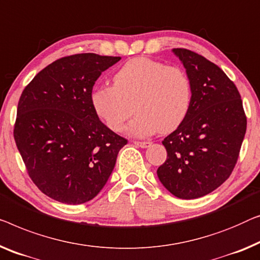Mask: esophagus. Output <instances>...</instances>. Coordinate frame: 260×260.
<instances>
[{
	"label": "esophagus",
	"mask_w": 260,
	"mask_h": 260,
	"mask_svg": "<svg viewBox=\"0 0 260 260\" xmlns=\"http://www.w3.org/2000/svg\"><path fill=\"white\" fill-rule=\"evenodd\" d=\"M134 144L136 145V146H138V148L145 149V148H150L152 143L151 142H138V141H135Z\"/></svg>",
	"instance_id": "esophagus-1"
}]
</instances>
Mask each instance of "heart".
<instances>
[{
  "label": "heart",
  "mask_w": 260,
  "mask_h": 260,
  "mask_svg": "<svg viewBox=\"0 0 260 260\" xmlns=\"http://www.w3.org/2000/svg\"><path fill=\"white\" fill-rule=\"evenodd\" d=\"M90 101L97 116L117 133L136 104L138 114L125 130L143 138L158 130L169 133L184 121L191 103V83L180 68L136 57L115 74L114 84L93 88Z\"/></svg>",
  "instance_id": "heart-1"
}]
</instances>
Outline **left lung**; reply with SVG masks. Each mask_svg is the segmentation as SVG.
<instances>
[{
  "mask_svg": "<svg viewBox=\"0 0 260 260\" xmlns=\"http://www.w3.org/2000/svg\"><path fill=\"white\" fill-rule=\"evenodd\" d=\"M191 83L186 117L161 142L167 160L157 170L177 198L194 199L220 186L235 168L246 133L238 89L219 67L187 49H172Z\"/></svg>",
  "mask_w": 260,
  "mask_h": 260,
  "instance_id": "left-lung-1",
  "label": "left lung"
}]
</instances>
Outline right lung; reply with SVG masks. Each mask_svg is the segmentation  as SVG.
<instances>
[{
  "label": "right lung",
  "instance_id": "obj_1",
  "mask_svg": "<svg viewBox=\"0 0 260 260\" xmlns=\"http://www.w3.org/2000/svg\"><path fill=\"white\" fill-rule=\"evenodd\" d=\"M121 57L67 56L41 70L17 105L14 138L29 177L64 204L91 201L107 184L127 141L100 121L90 95Z\"/></svg>",
  "mask_w": 260,
  "mask_h": 260
}]
</instances>
